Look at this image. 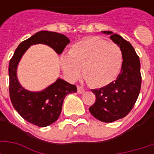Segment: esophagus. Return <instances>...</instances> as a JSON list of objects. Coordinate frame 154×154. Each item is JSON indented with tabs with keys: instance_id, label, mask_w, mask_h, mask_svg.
Masks as SVG:
<instances>
[{
	"instance_id": "esophagus-1",
	"label": "esophagus",
	"mask_w": 154,
	"mask_h": 154,
	"mask_svg": "<svg viewBox=\"0 0 154 154\" xmlns=\"http://www.w3.org/2000/svg\"><path fill=\"white\" fill-rule=\"evenodd\" d=\"M85 92V89H84L82 87H80V86H77V93L82 94Z\"/></svg>"
}]
</instances>
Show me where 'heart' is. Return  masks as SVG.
Returning a JSON list of instances; mask_svg holds the SVG:
<instances>
[{
	"mask_svg": "<svg viewBox=\"0 0 154 154\" xmlns=\"http://www.w3.org/2000/svg\"><path fill=\"white\" fill-rule=\"evenodd\" d=\"M122 51L116 44L99 37H89L74 44L68 54L60 57L61 67L71 81L82 75L95 87L106 86L116 78L121 68Z\"/></svg>",
	"mask_w": 154,
	"mask_h": 154,
	"instance_id": "heart-1",
	"label": "heart"
}]
</instances>
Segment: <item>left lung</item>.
<instances>
[{
    "label": "left lung",
    "mask_w": 154,
    "mask_h": 154,
    "mask_svg": "<svg viewBox=\"0 0 154 154\" xmlns=\"http://www.w3.org/2000/svg\"><path fill=\"white\" fill-rule=\"evenodd\" d=\"M122 51L120 72L107 86L91 91L96 96L95 103L89 108L91 114L102 122L111 123L125 117L132 110L141 88L140 62L131 44L111 31H101Z\"/></svg>",
    "instance_id": "obj_1"
}]
</instances>
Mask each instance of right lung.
I'll return each mask as SVG.
<instances>
[{"label": "right lung", "mask_w": 154, "mask_h": 154, "mask_svg": "<svg viewBox=\"0 0 154 154\" xmlns=\"http://www.w3.org/2000/svg\"><path fill=\"white\" fill-rule=\"evenodd\" d=\"M70 43L67 36L51 31L37 32L30 38L19 44L9 63V91L15 110L22 118L38 127H45L54 123L60 116L65 97L77 92L75 85L61 78L40 91H30L20 84L17 78V67L22 56L31 45L46 44L57 54H61Z\"/></svg>", "instance_id": "right-lung-1"}]
</instances>
